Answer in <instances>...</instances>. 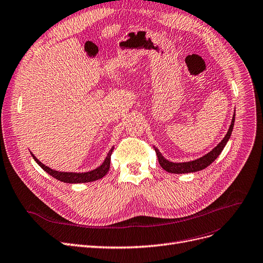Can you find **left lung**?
Returning a JSON list of instances; mask_svg holds the SVG:
<instances>
[{"label": "left lung", "instance_id": "obj_1", "mask_svg": "<svg viewBox=\"0 0 263 263\" xmlns=\"http://www.w3.org/2000/svg\"><path fill=\"white\" fill-rule=\"evenodd\" d=\"M234 121H235V114H234V116H233L230 129H229L227 135L224 137V139H223L210 153H208L203 157H201L199 159H196V160L187 161V162H179V163L171 162V161H169V160L164 158L162 155L160 154V152L154 146L155 152H156V155L158 157L159 164L162 167V169H164L170 173H190V172L200 171L202 169L207 168L209 164H211L213 161H215L218 158V156L221 154L223 148H224V146L227 145V143H228V141L231 137V134H232L233 126H234Z\"/></svg>", "mask_w": 263, "mask_h": 263}]
</instances>
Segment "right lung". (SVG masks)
<instances>
[{
  "mask_svg": "<svg viewBox=\"0 0 263 263\" xmlns=\"http://www.w3.org/2000/svg\"><path fill=\"white\" fill-rule=\"evenodd\" d=\"M114 147L109 151L107 157L105 158L104 162L102 166H100L97 169L85 172V173H73V172H60V171H55L51 168L46 167L45 164H43L40 160H37L36 157H34V155L31 154V156L33 157V159L36 161V163L40 166L44 171H46L50 176H52L53 178H55L56 180H60L62 182L65 183H86V182H92V181H96L99 179H102L105 174L108 172L109 167H110V156L112 154Z\"/></svg>",
  "mask_w": 263,
  "mask_h": 263,
  "instance_id": "right-lung-1",
  "label": "right lung"
}]
</instances>
